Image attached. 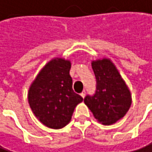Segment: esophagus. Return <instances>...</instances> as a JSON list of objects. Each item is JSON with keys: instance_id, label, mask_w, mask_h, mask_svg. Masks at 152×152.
I'll use <instances>...</instances> for the list:
<instances>
[{"instance_id": "esophagus-1", "label": "esophagus", "mask_w": 152, "mask_h": 152, "mask_svg": "<svg viewBox=\"0 0 152 152\" xmlns=\"http://www.w3.org/2000/svg\"><path fill=\"white\" fill-rule=\"evenodd\" d=\"M85 95H86V91H83L80 93V96H81L82 98H84V97H85Z\"/></svg>"}]
</instances>
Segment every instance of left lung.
<instances>
[{
	"mask_svg": "<svg viewBox=\"0 0 152 152\" xmlns=\"http://www.w3.org/2000/svg\"><path fill=\"white\" fill-rule=\"evenodd\" d=\"M96 77V92L87 95L84 103L94 118L103 125H111L125 116L132 105L131 91L110 59L91 61Z\"/></svg>",
	"mask_w": 152,
	"mask_h": 152,
	"instance_id": "obj_1",
	"label": "left lung"
}]
</instances>
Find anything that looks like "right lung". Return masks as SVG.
<instances>
[{
  "instance_id": "1",
  "label": "right lung",
  "mask_w": 152,
  "mask_h": 152,
  "mask_svg": "<svg viewBox=\"0 0 152 152\" xmlns=\"http://www.w3.org/2000/svg\"><path fill=\"white\" fill-rule=\"evenodd\" d=\"M71 61L53 58L39 72L28 91V102L35 117L48 128L59 130L72 120L83 99L72 90Z\"/></svg>"
}]
</instances>
